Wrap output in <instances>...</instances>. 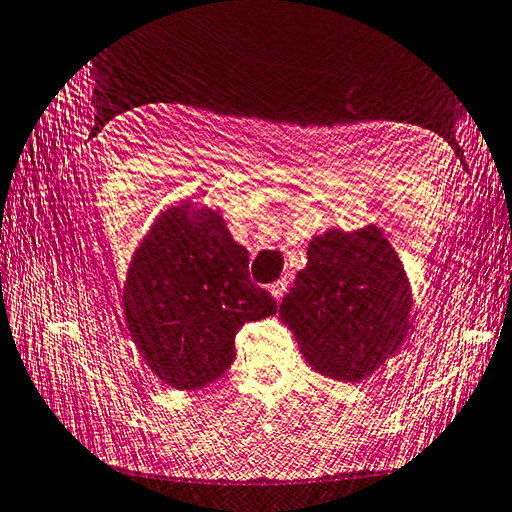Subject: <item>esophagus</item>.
<instances>
[{
	"mask_svg": "<svg viewBox=\"0 0 512 512\" xmlns=\"http://www.w3.org/2000/svg\"><path fill=\"white\" fill-rule=\"evenodd\" d=\"M268 289H270V294H272L276 300H281V298L285 296V291H287V281H285V279L274 281Z\"/></svg>",
	"mask_w": 512,
	"mask_h": 512,
	"instance_id": "esophagus-1",
	"label": "esophagus"
}]
</instances>
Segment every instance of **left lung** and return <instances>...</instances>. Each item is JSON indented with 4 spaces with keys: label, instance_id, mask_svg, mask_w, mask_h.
Returning <instances> with one entry per match:
<instances>
[{
    "label": "left lung",
    "instance_id": "8db88e82",
    "mask_svg": "<svg viewBox=\"0 0 512 512\" xmlns=\"http://www.w3.org/2000/svg\"><path fill=\"white\" fill-rule=\"evenodd\" d=\"M306 268L281 302L304 360L339 382H362L410 330L412 287L382 229H328L306 248Z\"/></svg>",
    "mask_w": 512,
    "mask_h": 512
}]
</instances>
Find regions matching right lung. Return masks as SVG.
Masks as SVG:
<instances>
[{
    "label": "right lung",
    "instance_id": "1",
    "mask_svg": "<svg viewBox=\"0 0 512 512\" xmlns=\"http://www.w3.org/2000/svg\"><path fill=\"white\" fill-rule=\"evenodd\" d=\"M274 313L276 300L248 276V251L212 208L169 206L130 259L126 330L152 373L175 390L216 382L236 358L238 330Z\"/></svg>",
    "mask_w": 512,
    "mask_h": 512
}]
</instances>
